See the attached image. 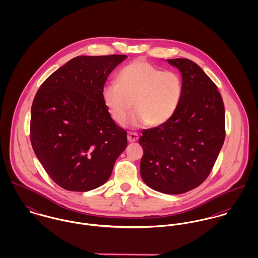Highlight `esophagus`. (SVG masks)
<instances>
[{
    "instance_id": "1",
    "label": "esophagus",
    "mask_w": 258,
    "mask_h": 258,
    "mask_svg": "<svg viewBox=\"0 0 258 258\" xmlns=\"http://www.w3.org/2000/svg\"><path fill=\"white\" fill-rule=\"evenodd\" d=\"M127 138H128L129 142H136L139 139V135L136 132H129Z\"/></svg>"
}]
</instances>
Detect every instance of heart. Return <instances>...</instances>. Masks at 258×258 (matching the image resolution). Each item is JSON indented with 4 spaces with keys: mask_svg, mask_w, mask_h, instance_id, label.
<instances>
[{
    "mask_svg": "<svg viewBox=\"0 0 258 258\" xmlns=\"http://www.w3.org/2000/svg\"><path fill=\"white\" fill-rule=\"evenodd\" d=\"M183 83L181 76L164 71L146 60L138 59L124 67L116 83L107 84L102 92L103 102L111 118L124 125L133 108V126H161L168 122L181 101Z\"/></svg>",
    "mask_w": 258,
    "mask_h": 258,
    "instance_id": "obj_1",
    "label": "heart"
}]
</instances>
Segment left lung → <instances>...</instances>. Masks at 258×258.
Listing matches in <instances>:
<instances>
[{"label":"left lung","mask_w":258,"mask_h":258,"mask_svg":"<svg viewBox=\"0 0 258 258\" xmlns=\"http://www.w3.org/2000/svg\"><path fill=\"white\" fill-rule=\"evenodd\" d=\"M180 70L183 93L178 109L165 124L142 131L140 173L164 194H183L211 174L225 137V112L214 81L187 58L168 59Z\"/></svg>","instance_id":"left-lung-1"}]
</instances>
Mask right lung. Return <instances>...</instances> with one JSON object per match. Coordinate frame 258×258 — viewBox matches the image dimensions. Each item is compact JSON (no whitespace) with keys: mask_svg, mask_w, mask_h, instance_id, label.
<instances>
[{"mask_svg":"<svg viewBox=\"0 0 258 258\" xmlns=\"http://www.w3.org/2000/svg\"><path fill=\"white\" fill-rule=\"evenodd\" d=\"M127 55L76 56L40 85L31 111V143L51 180L73 191L104 184L127 146V132L111 118L102 92Z\"/></svg>","mask_w":258,"mask_h":258,"instance_id":"1","label":"right lung"}]
</instances>
